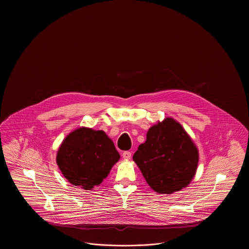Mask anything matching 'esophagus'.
<instances>
[{"mask_svg":"<svg viewBox=\"0 0 249 249\" xmlns=\"http://www.w3.org/2000/svg\"><path fill=\"white\" fill-rule=\"evenodd\" d=\"M123 157H124V159H125V160H129V159L131 158V152H130V151H124V152L123 153Z\"/></svg>","mask_w":249,"mask_h":249,"instance_id":"1","label":"esophagus"}]
</instances>
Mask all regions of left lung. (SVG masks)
<instances>
[{
  "mask_svg": "<svg viewBox=\"0 0 249 249\" xmlns=\"http://www.w3.org/2000/svg\"><path fill=\"white\" fill-rule=\"evenodd\" d=\"M133 160L151 189L170 195L191 183L198 164V149L178 122L166 118L148 129Z\"/></svg>",
  "mask_w": 249,
  "mask_h": 249,
  "instance_id": "obj_1",
  "label": "left lung"
}]
</instances>
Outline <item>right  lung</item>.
<instances>
[{
    "label": "right lung",
    "mask_w": 249,
    "mask_h": 249,
    "mask_svg": "<svg viewBox=\"0 0 249 249\" xmlns=\"http://www.w3.org/2000/svg\"><path fill=\"white\" fill-rule=\"evenodd\" d=\"M119 159L120 154L106 132L88 127L69 133L56 154L63 177L84 190L99 186Z\"/></svg>",
    "instance_id": "obj_1"
}]
</instances>
